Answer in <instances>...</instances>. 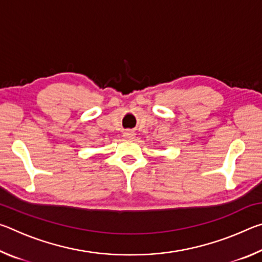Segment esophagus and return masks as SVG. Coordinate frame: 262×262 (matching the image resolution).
I'll return each instance as SVG.
<instances>
[{
	"mask_svg": "<svg viewBox=\"0 0 262 262\" xmlns=\"http://www.w3.org/2000/svg\"><path fill=\"white\" fill-rule=\"evenodd\" d=\"M123 136H125L126 139H133V137H134V133H133V132H126L125 134H123Z\"/></svg>",
	"mask_w": 262,
	"mask_h": 262,
	"instance_id": "1",
	"label": "esophagus"
}]
</instances>
